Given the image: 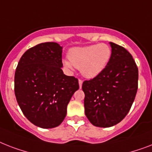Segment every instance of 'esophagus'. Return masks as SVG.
<instances>
[{
    "label": "esophagus",
    "mask_w": 152,
    "mask_h": 152,
    "mask_svg": "<svg viewBox=\"0 0 152 152\" xmlns=\"http://www.w3.org/2000/svg\"><path fill=\"white\" fill-rule=\"evenodd\" d=\"M82 84H83V81L81 80H79V86H80V88H82Z\"/></svg>",
    "instance_id": "obj_1"
}]
</instances>
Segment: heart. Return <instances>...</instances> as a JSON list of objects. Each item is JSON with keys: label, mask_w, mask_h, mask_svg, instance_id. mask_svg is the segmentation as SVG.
I'll return each mask as SVG.
<instances>
[{"label": "heart", "mask_w": 152, "mask_h": 152, "mask_svg": "<svg viewBox=\"0 0 152 152\" xmlns=\"http://www.w3.org/2000/svg\"><path fill=\"white\" fill-rule=\"evenodd\" d=\"M111 54L110 47L106 44L75 47L69 50V60H64L63 63L70 69L74 66L80 69L83 76L92 79L106 69Z\"/></svg>", "instance_id": "heart-1"}]
</instances>
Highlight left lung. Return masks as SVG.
<instances>
[{
    "label": "left lung",
    "instance_id": "left-lung-1",
    "mask_svg": "<svg viewBox=\"0 0 152 152\" xmlns=\"http://www.w3.org/2000/svg\"><path fill=\"white\" fill-rule=\"evenodd\" d=\"M111 57L101 73L83 83L85 115L101 128L117 125L129 113L137 95L138 69L124 47L110 42Z\"/></svg>",
    "mask_w": 152,
    "mask_h": 152
}]
</instances>
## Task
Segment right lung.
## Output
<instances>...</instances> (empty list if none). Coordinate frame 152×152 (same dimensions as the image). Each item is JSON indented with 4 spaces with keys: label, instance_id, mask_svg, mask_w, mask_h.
<instances>
[{
    "label": "right lung",
    "instance_id": "right-lung-1",
    "mask_svg": "<svg viewBox=\"0 0 152 152\" xmlns=\"http://www.w3.org/2000/svg\"><path fill=\"white\" fill-rule=\"evenodd\" d=\"M62 46L45 42L23 53L15 72V95L23 113L42 129L60 125L67 106L79 89L78 80L64 75Z\"/></svg>",
    "mask_w": 152,
    "mask_h": 152
}]
</instances>
